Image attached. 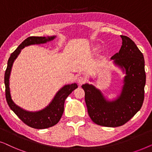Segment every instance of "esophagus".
I'll return each mask as SVG.
<instances>
[{"instance_id":"1","label":"esophagus","mask_w":152,"mask_h":152,"mask_svg":"<svg viewBox=\"0 0 152 152\" xmlns=\"http://www.w3.org/2000/svg\"><path fill=\"white\" fill-rule=\"evenodd\" d=\"M85 82H86V78H85L84 77L80 76L77 78V82H78L79 84L81 85V84H84Z\"/></svg>"}]
</instances>
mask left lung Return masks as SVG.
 <instances>
[{"mask_svg":"<svg viewBox=\"0 0 152 152\" xmlns=\"http://www.w3.org/2000/svg\"><path fill=\"white\" fill-rule=\"evenodd\" d=\"M120 37L122 43L119 53L111 58L125 73L121 93L117 98L108 100L93 85L86 83L82 86L91 119L98 125L108 127H117L127 122L141 109L144 101V57L132 39L123 35Z\"/></svg>","mask_w":152,"mask_h":152,"instance_id":"8db88e82","label":"left lung"}]
</instances>
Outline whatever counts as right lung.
<instances>
[{
    "instance_id": "obj_1",
    "label": "right lung",
    "mask_w": 152,
    "mask_h": 152,
    "mask_svg": "<svg viewBox=\"0 0 152 152\" xmlns=\"http://www.w3.org/2000/svg\"><path fill=\"white\" fill-rule=\"evenodd\" d=\"M56 36L53 37H30L23 41L14 52L10 55L7 61V69L5 73V95L7 102L12 111L16 115L27 125L30 127L43 129L51 127L58 123L63 115L64 110V102L67 97L78 87L76 83L65 85L60 88L54 98L48 105L44 109L38 111H28L21 107L16 105L12 100L10 89V77L11 74L12 68L14 61L17 58L20 51L25 47L31 45L43 44L55 39Z\"/></svg>"
}]
</instances>
